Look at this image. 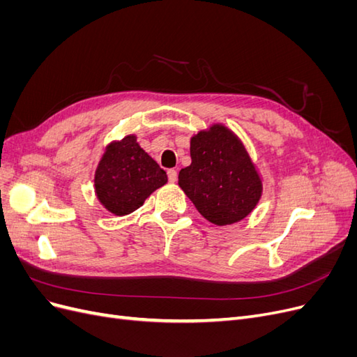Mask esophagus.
Segmentation results:
<instances>
[{"mask_svg": "<svg viewBox=\"0 0 357 357\" xmlns=\"http://www.w3.org/2000/svg\"><path fill=\"white\" fill-rule=\"evenodd\" d=\"M168 180L171 181V183H174V181H177V171L176 169H168Z\"/></svg>", "mask_w": 357, "mask_h": 357, "instance_id": "esophagus-1", "label": "esophagus"}]
</instances>
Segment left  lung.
Wrapping results in <instances>:
<instances>
[{"label":"left lung","mask_w":357,"mask_h":357,"mask_svg":"<svg viewBox=\"0 0 357 357\" xmlns=\"http://www.w3.org/2000/svg\"><path fill=\"white\" fill-rule=\"evenodd\" d=\"M192 164L178 174V185L208 222L225 226L252 213L262 183L244 146L228 128L214 125L190 142Z\"/></svg>","instance_id":"left-lung-1"}]
</instances>
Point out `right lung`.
Wrapping results in <instances>:
<instances>
[{
  "mask_svg": "<svg viewBox=\"0 0 357 357\" xmlns=\"http://www.w3.org/2000/svg\"><path fill=\"white\" fill-rule=\"evenodd\" d=\"M167 180V172L138 146L134 135H128L107 147L95 172V190L107 210L125 215L142 207Z\"/></svg>",
  "mask_w": 357,
  "mask_h": 357,
  "instance_id": "add662e5",
  "label": "right lung"
}]
</instances>
